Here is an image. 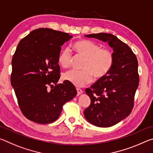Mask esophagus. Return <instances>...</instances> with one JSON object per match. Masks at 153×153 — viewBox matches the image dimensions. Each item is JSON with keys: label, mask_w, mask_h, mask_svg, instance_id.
Masks as SVG:
<instances>
[{"label": "esophagus", "mask_w": 153, "mask_h": 153, "mask_svg": "<svg viewBox=\"0 0 153 153\" xmlns=\"http://www.w3.org/2000/svg\"><path fill=\"white\" fill-rule=\"evenodd\" d=\"M76 90H77V95H80V94H82V93H83L82 90L79 89V88H77Z\"/></svg>", "instance_id": "esophagus-1"}]
</instances>
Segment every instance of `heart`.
<instances>
[{"mask_svg":"<svg viewBox=\"0 0 153 153\" xmlns=\"http://www.w3.org/2000/svg\"><path fill=\"white\" fill-rule=\"evenodd\" d=\"M73 48L78 55L85 57L86 60L80 71L71 69L63 74V79L75 86L83 87L96 78H101L106 76L112 67L114 61L113 52L107 48H100L99 45L91 40H81L75 42ZM71 53L65 48L61 52L58 61L61 65L67 68L71 65Z\"/></svg>","mask_w":153,"mask_h":153,"instance_id":"obj_1","label":"heart"}]
</instances>
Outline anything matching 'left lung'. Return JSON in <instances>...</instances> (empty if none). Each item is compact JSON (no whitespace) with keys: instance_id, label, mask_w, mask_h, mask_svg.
Wrapping results in <instances>:
<instances>
[{"instance_id":"left-lung-1","label":"left lung","mask_w":153,"mask_h":153,"mask_svg":"<svg viewBox=\"0 0 153 153\" xmlns=\"http://www.w3.org/2000/svg\"><path fill=\"white\" fill-rule=\"evenodd\" d=\"M85 36L108 42L113 51L110 71L85 90L91 100L84 111L86 120L94 126L108 128L131 112L139 84L138 60L131 49L113 34L98 33Z\"/></svg>"}]
</instances>
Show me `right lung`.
<instances>
[{
    "mask_svg": "<svg viewBox=\"0 0 153 153\" xmlns=\"http://www.w3.org/2000/svg\"><path fill=\"white\" fill-rule=\"evenodd\" d=\"M72 37L67 33L39 28L18 44L12 59L11 83L20 109L29 120L40 124L54 122L63 106L77 94L71 83L56 84L60 78L61 46Z\"/></svg>",
    "mask_w": 153,
    "mask_h": 153,
    "instance_id": "obj_1",
    "label": "right lung"
}]
</instances>
